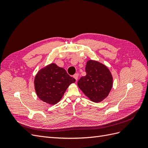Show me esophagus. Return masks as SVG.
Instances as JSON below:
<instances>
[{"instance_id":"obj_1","label":"esophagus","mask_w":148,"mask_h":148,"mask_svg":"<svg viewBox=\"0 0 148 148\" xmlns=\"http://www.w3.org/2000/svg\"><path fill=\"white\" fill-rule=\"evenodd\" d=\"M73 77H74V78L77 81V79H78V75L77 73H75V74L73 75Z\"/></svg>"}]
</instances>
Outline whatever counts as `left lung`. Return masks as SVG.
<instances>
[{
    "label": "left lung",
    "mask_w": 148,
    "mask_h": 148,
    "mask_svg": "<svg viewBox=\"0 0 148 148\" xmlns=\"http://www.w3.org/2000/svg\"><path fill=\"white\" fill-rule=\"evenodd\" d=\"M85 71L86 75L78 80V87L91 101H102L107 97L112 87L110 71L104 65L91 60L87 62Z\"/></svg>",
    "instance_id": "obj_1"
}]
</instances>
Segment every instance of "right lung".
I'll return each mask as SVG.
<instances>
[{"instance_id":"obj_1","label":"right lung","mask_w":148,"mask_h":148,"mask_svg":"<svg viewBox=\"0 0 148 148\" xmlns=\"http://www.w3.org/2000/svg\"><path fill=\"white\" fill-rule=\"evenodd\" d=\"M75 82V79L64 69L51 64L38 71L34 79V88L40 99L53 105L59 102L69 85Z\"/></svg>"}]
</instances>
